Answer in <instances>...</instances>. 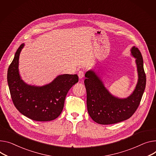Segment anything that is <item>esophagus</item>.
Segmentation results:
<instances>
[{"label": "esophagus", "mask_w": 156, "mask_h": 156, "mask_svg": "<svg viewBox=\"0 0 156 156\" xmlns=\"http://www.w3.org/2000/svg\"><path fill=\"white\" fill-rule=\"evenodd\" d=\"M78 76H79V79L83 78V76H84V72H83V70H80V71H79V73H78Z\"/></svg>", "instance_id": "esophagus-1"}]
</instances>
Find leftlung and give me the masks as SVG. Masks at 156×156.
Returning a JSON list of instances; mask_svg holds the SVG:
<instances>
[{
  "mask_svg": "<svg viewBox=\"0 0 156 156\" xmlns=\"http://www.w3.org/2000/svg\"><path fill=\"white\" fill-rule=\"evenodd\" d=\"M131 53L136 58L139 79L134 91L127 98L119 99L112 95L95 71L90 70L86 73L87 111L95 122L107 125L122 122L130 118L138 108L145 90L146 76L140 51L133 47Z\"/></svg>",
  "mask_w": 156,
  "mask_h": 156,
  "instance_id": "obj_1",
  "label": "left lung"
}]
</instances>
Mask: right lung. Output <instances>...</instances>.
<instances>
[{"label": "right lung", "mask_w": 156, "mask_h": 156, "mask_svg": "<svg viewBox=\"0 0 156 156\" xmlns=\"http://www.w3.org/2000/svg\"><path fill=\"white\" fill-rule=\"evenodd\" d=\"M24 44L20 45L7 71L10 96L16 109L23 115L36 121H50L61 114L66 95L78 82L77 74L58 76L42 87L26 84L19 73V58Z\"/></svg>", "instance_id": "1"}]
</instances>
